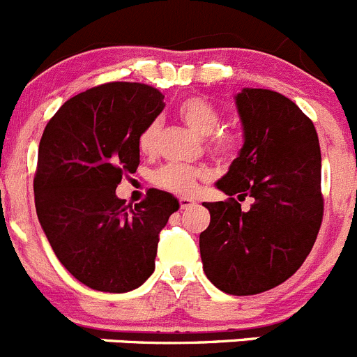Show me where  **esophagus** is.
Wrapping results in <instances>:
<instances>
[{
	"instance_id": "obj_1",
	"label": "esophagus",
	"mask_w": 357,
	"mask_h": 357,
	"mask_svg": "<svg viewBox=\"0 0 357 357\" xmlns=\"http://www.w3.org/2000/svg\"><path fill=\"white\" fill-rule=\"evenodd\" d=\"M178 203H181V208H184V210L191 208V206L196 205L195 199H191V198H181L178 199Z\"/></svg>"
}]
</instances>
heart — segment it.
<instances>
[{
	"instance_id": "1",
	"label": "heart",
	"mask_w": 357,
	"mask_h": 357,
	"mask_svg": "<svg viewBox=\"0 0 357 357\" xmlns=\"http://www.w3.org/2000/svg\"><path fill=\"white\" fill-rule=\"evenodd\" d=\"M176 117L181 119L189 130L199 137L208 136L206 149L217 159H229L238 152L240 137L235 131H219L222 115L206 98L191 96L176 107ZM161 124L152 121L138 137V149L142 154L154 155L158 152ZM206 176L203 168L185 165H166L154 173V182L165 191L173 195L188 196L198 188V182Z\"/></svg>"
}]
</instances>
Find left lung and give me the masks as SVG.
<instances>
[{
  "label": "left lung",
  "mask_w": 357,
  "mask_h": 357,
  "mask_svg": "<svg viewBox=\"0 0 357 357\" xmlns=\"http://www.w3.org/2000/svg\"><path fill=\"white\" fill-rule=\"evenodd\" d=\"M235 101L243 147L215 184L229 199L203 203L210 224L199 252L213 286L249 296L286 282L314 247L324 212L321 149L314 122L289 98L245 87ZM235 195L255 199L247 213Z\"/></svg>",
  "instance_id": "obj_1"
}]
</instances>
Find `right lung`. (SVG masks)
Here are the masks:
<instances>
[{
	"label": "right lung",
	"mask_w": 357,
	"mask_h": 357,
	"mask_svg": "<svg viewBox=\"0 0 357 357\" xmlns=\"http://www.w3.org/2000/svg\"><path fill=\"white\" fill-rule=\"evenodd\" d=\"M145 84L110 82L70 98L42 135L35 205L54 254L79 282L128 293L155 266L159 233L178 202L149 189L135 208L119 199L122 175L140 165L138 137L165 108Z\"/></svg>",
	"instance_id": "add662e5"
}]
</instances>
